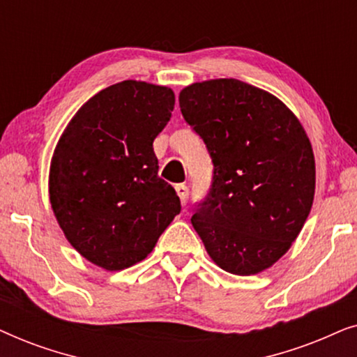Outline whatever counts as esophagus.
<instances>
[{
    "instance_id": "obj_1",
    "label": "esophagus",
    "mask_w": 357,
    "mask_h": 357,
    "mask_svg": "<svg viewBox=\"0 0 357 357\" xmlns=\"http://www.w3.org/2000/svg\"><path fill=\"white\" fill-rule=\"evenodd\" d=\"M175 192H177L180 202H182V204L185 206L188 202V187L183 183H178V185H175Z\"/></svg>"
}]
</instances>
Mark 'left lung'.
<instances>
[{"mask_svg": "<svg viewBox=\"0 0 357 357\" xmlns=\"http://www.w3.org/2000/svg\"><path fill=\"white\" fill-rule=\"evenodd\" d=\"M178 102L214 165L195 231L224 271L257 275L289 250L314 203L305 130L278 97L232 77L195 82Z\"/></svg>", "mask_w": 357, "mask_h": 357, "instance_id": "left-lung-1", "label": "left lung"}]
</instances>
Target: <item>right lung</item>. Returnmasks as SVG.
<instances>
[{"label": "right lung", "mask_w": 357, "mask_h": 357, "mask_svg": "<svg viewBox=\"0 0 357 357\" xmlns=\"http://www.w3.org/2000/svg\"><path fill=\"white\" fill-rule=\"evenodd\" d=\"M174 104L165 86L116 82L91 97L58 141L52 209L68 242L104 270L144 260L182 208L172 185L159 178L153 149Z\"/></svg>", "instance_id": "right-lung-1"}]
</instances>
